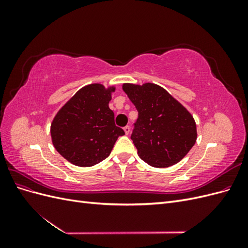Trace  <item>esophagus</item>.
<instances>
[{
  "mask_svg": "<svg viewBox=\"0 0 248 248\" xmlns=\"http://www.w3.org/2000/svg\"><path fill=\"white\" fill-rule=\"evenodd\" d=\"M124 131H125V134H126V136H128L129 132H130V127H129V126H126V127H124Z\"/></svg>",
  "mask_w": 248,
  "mask_h": 248,
  "instance_id": "34e87169",
  "label": "esophagus"
}]
</instances>
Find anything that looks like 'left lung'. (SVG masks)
Listing matches in <instances>:
<instances>
[{
    "label": "left lung",
    "mask_w": 248,
    "mask_h": 248,
    "mask_svg": "<svg viewBox=\"0 0 248 248\" xmlns=\"http://www.w3.org/2000/svg\"><path fill=\"white\" fill-rule=\"evenodd\" d=\"M123 91L139 111L131 140L140 158L154 168H169L183 159L198 137L190 112L151 82L123 84Z\"/></svg>",
    "instance_id": "8db88e82"
}]
</instances>
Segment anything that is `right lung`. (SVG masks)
<instances>
[{"mask_svg":"<svg viewBox=\"0 0 248 248\" xmlns=\"http://www.w3.org/2000/svg\"><path fill=\"white\" fill-rule=\"evenodd\" d=\"M115 87L92 84L81 88L60 109L50 125L51 140L66 160L78 167H92L110 154L124 136L108 108Z\"/></svg>","mask_w":248,"mask_h":248,"instance_id":"right-lung-1","label":"right lung"}]
</instances>
